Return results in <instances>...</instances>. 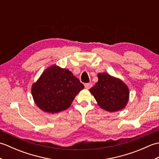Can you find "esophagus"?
<instances>
[{
  "label": "esophagus",
  "mask_w": 159,
  "mask_h": 159,
  "mask_svg": "<svg viewBox=\"0 0 159 159\" xmlns=\"http://www.w3.org/2000/svg\"><path fill=\"white\" fill-rule=\"evenodd\" d=\"M92 87V83H85V87L87 89H90Z\"/></svg>",
  "instance_id": "34e87169"
}]
</instances>
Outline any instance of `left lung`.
Returning <instances> with one entry per match:
<instances>
[{
	"label": "left lung",
	"instance_id": "left-lung-1",
	"mask_svg": "<svg viewBox=\"0 0 159 159\" xmlns=\"http://www.w3.org/2000/svg\"><path fill=\"white\" fill-rule=\"evenodd\" d=\"M98 82L89 89L98 105L109 112H116L124 109L130 95L126 84L119 78L106 72L98 74Z\"/></svg>",
	"mask_w": 159,
	"mask_h": 159
}]
</instances>
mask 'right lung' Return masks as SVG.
I'll return each mask as SVG.
<instances>
[{
	"mask_svg": "<svg viewBox=\"0 0 159 159\" xmlns=\"http://www.w3.org/2000/svg\"><path fill=\"white\" fill-rule=\"evenodd\" d=\"M84 85L68 69L56 64L43 71L31 87L35 104L43 112L57 113L70 107Z\"/></svg>",
	"mask_w": 159,
	"mask_h": 159,
	"instance_id": "1",
	"label": "right lung"
}]
</instances>
